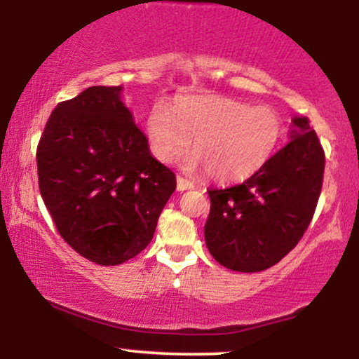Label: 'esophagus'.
Here are the masks:
<instances>
[{
	"label": "esophagus",
	"instance_id": "1",
	"mask_svg": "<svg viewBox=\"0 0 359 359\" xmlns=\"http://www.w3.org/2000/svg\"><path fill=\"white\" fill-rule=\"evenodd\" d=\"M177 189H179V191H189V189H194V182L191 179H185L182 175H177Z\"/></svg>",
	"mask_w": 359,
	"mask_h": 359
}]
</instances>
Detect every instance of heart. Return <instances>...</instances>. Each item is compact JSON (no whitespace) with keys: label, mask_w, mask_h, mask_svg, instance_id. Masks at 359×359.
I'll list each match as a JSON object with an SVG mask.
<instances>
[{"label":"heart","mask_w":359,"mask_h":359,"mask_svg":"<svg viewBox=\"0 0 359 359\" xmlns=\"http://www.w3.org/2000/svg\"><path fill=\"white\" fill-rule=\"evenodd\" d=\"M285 119L273 108L212 94L179 97L172 108L155 104L145 131L151 154L168 163L191 145L184 167H204L211 179L231 182L253 175L285 137Z\"/></svg>","instance_id":"obj_1"}]
</instances>
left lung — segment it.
<instances>
[{"label":"left lung","instance_id":"obj_1","mask_svg":"<svg viewBox=\"0 0 359 359\" xmlns=\"http://www.w3.org/2000/svg\"><path fill=\"white\" fill-rule=\"evenodd\" d=\"M292 140L245 182L209 189L204 226L209 253L234 271H262L297 246L314 216L325 156L307 118H294Z\"/></svg>","mask_w":359,"mask_h":359}]
</instances>
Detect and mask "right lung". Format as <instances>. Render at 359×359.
<instances>
[{
	"label": "right lung",
	"mask_w": 359,
	"mask_h": 359,
	"mask_svg": "<svg viewBox=\"0 0 359 359\" xmlns=\"http://www.w3.org/2000/svg\"><path fill=\"white\" fill-rule=\"evenodd\" d=\"M39 187L64 241L97 265L137 257L175 191L148 148L121 86H93L59 102L36 147Z\"/></svg>",
	"instance_id": "right-lung-1"
}]
</instances>
